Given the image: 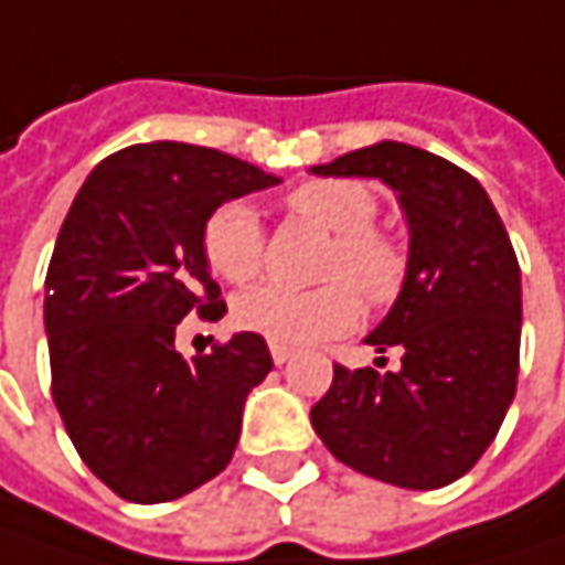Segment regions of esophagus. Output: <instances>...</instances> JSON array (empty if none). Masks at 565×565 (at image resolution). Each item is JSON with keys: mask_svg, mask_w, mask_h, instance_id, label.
<instances>
[{"mask_svg": "<svg viewBox=\"0 0 565 565\" xmlns=\"http://www.w3.org/2000/svg\"><path fill=\"white\" fill-rule=\"evenodd\" d=\"M271 358H275V364H284V361H290V358H294V349H284V345H271Z\"/></svg>", "mask_w": 565, "mask_h": 565, "instance_id": "1", "label": "esophagus"}]
</instances>
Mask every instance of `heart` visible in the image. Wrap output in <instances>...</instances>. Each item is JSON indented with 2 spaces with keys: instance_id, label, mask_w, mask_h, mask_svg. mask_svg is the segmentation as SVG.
<instances>
[{
  "instance_id": "heart-1",
  "label": "heart",
  "mask_w": 565,
  "mask_h": 565,
  "mask_svg": "<svg viewBox=\"0 0 565 565\" xmlns=\"http://www.w3.org/2000/svg\"><path fill=\"white\" fill-rule=\"evenodd\" d=\"M377 198L351 179H319L287 194V214L329 236L313 290L262 284L233 303L239 329L271 345L303 349L354 329L361 316L359 290L367 307H390L409 278V255L399 239L377 230ZM204 258L220 278L252 281L265 265V226L249 204L230 201L216 207L204 226Z\"/></svg>"
}]
</instances>
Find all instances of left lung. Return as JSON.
Returning <instances> with one entry per match:
<instances>
[{
  "instance_id": "obj_1",
  "label": "left lung",
  "mask_w": 565,
  "mask_h": 565,
  "mask_svg": "<svg viewBox=\"0 0 565 565\" xmlns=\"http://www.w3.org/2000/svg\"><path fill=\"white\" fill-rule=\"evenodd\" d=\"M316 175L381 179L409 223V278L364 339L399 371L335 364L310 409L351 470L403 489H441L480 460L509 413L521 351V268L482 184L448 159L383 140ZM386 364V358H377Z\"/></svg>"
}]
</instances>
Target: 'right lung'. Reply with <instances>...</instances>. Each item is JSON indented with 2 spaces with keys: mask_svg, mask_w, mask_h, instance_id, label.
Listing matches in <instances>:
<instances>
[{
  "mask_svg": "<svg viewBox=\"0 0 565 565\" xmlns=\"http://www.w3.org/2000/svg\"><path fill=\"white\" fill-rule=\"evenodd\" d=\"M278 182L220 150L137 143L92 169L60 226L44 281L53 403L85 467L127 502L182 499L236 450L268 345L239 332L188 361L175 326L226 313L204 258L211 214Z\"/></svg>",
  "mask_w": 565,
  "mask_h": 565,
  "instance_id": "obj_1",
  "label": "right lung"
}]
</instances>
